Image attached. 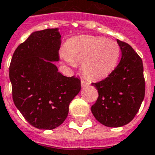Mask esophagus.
Here are the masks:
<instances>
[{
    "label": "esophagus",
    "mask_w": 155,
    "mask_h": 155,
    "mask_svg": "<svg viewBox=\"0 0 155 155\" xmlns=\"http://www.w3.org/2000/svg\"><path fill=\"white\" fill-rule=\"evenodd\" d=\"M81 86H88L91 84V82L87 80H84V79H81Z\"/></svg>",
    "instance_id": "1"
}]
</instances>
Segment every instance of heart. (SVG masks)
Listing matches in <instances>:
<instances>
[{
    "instance_id": "b5f03b06",
    "label": "heart",
    "mask_w": 155,
    "mask_h": 155,
    "mask_svg": "<svg viewBox=\"0 0 155 155\" xmlns=\"http://www.w3.org/2000/svg\"><path fill=\"white\" fill-rule=\"evenodd\" d=\"M120 48L116 42L103 37H78L68 43L61 56L67 63L75 66L81 64L83 74L92 79L107 77L116 66Z\"/></svg>"
}]
</instances>
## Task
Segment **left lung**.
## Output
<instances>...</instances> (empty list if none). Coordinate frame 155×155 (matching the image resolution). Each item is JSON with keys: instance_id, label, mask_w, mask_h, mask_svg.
<instances>
[{"instance_id": "left-lung-1", "label": "left lung", "mask_w": 155, "mask_h": 155, "mask_svg": "<svg viewBox=\"0 0 155 155\" xmlns=\"http://www.w3.org/2000/svg\"><path fill=\"white\" fill-rule=\"evenodd\" d=\"M121 59L104 80L92 83L99 97L91 111L99 123L117 128L129 124L137 113L145 97V78L141 57L127 43L117 39Z\"/></svg>"}]
</instances>
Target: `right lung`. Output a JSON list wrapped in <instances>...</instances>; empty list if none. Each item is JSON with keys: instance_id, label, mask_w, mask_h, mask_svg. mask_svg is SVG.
<instances>
[{"instance_id": "1", "label": "right lung", "mask_w": 155, "mask_h": 155, "mask_svg": "<svg viewBox=\"0 0 155 155\" xmlns=\"http://www.w3.org/2000/svg\"><path fill=\"white\" fill-rule=\"evenodd\" d=\"M58 28L33 32L16 48L9 65L13 100L32 126L56 129L66 119L69 104L81 91V81L58 72Z\"/></svg>"}]
</instances>
